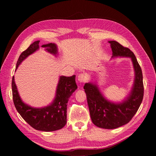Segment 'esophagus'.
Segmentation results:
<instances>
[{"mask_svg":"<svg viewBox=\"0 0 156 156\" xmlns=\"http://www.w3.org/2000/svg\"><path fill=\"white\" fill-rule=\"evenodd\" d=\"M78 81L80 83H85L87 81V78L84 74H80L78 75Z\"/></svg>","mask_w":156,"mask_h":156,"instance_id":"34e87169","label":"esophagus"}]
</instances>
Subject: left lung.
<instances>
[{"instance_id": "8db88e82", "label": "left lung", "mask_w": 156, "mask_h": 156, "mask_svg": "<svg viewBox=\"0 0 156 156\" xmlns=\"http://www.w3.org/2000/svg\"><path fill=\"white\" fill-rule=\"evenodd\" d=\"M108 42L112 56H129L133 61L135 79L131 94L124 102L116 104L106 100L96 84L86 83L84 89L93 124L101 128L115 129L128 123L138 111L143 99L144 85L142 70L133 52L116 41Z\"/></svg>"}]
</instances>
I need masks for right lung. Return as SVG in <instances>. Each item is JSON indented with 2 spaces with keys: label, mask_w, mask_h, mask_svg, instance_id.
I'll return each instance as SVG.
<instances>
[{
  "label": "right lung",
  "mask_w": 156,
  "mask_h": 156,
  "mask_svg": "<svg viewBox=\"0 0 156 156\" xmlns=\"http://www.w3.org/2000/svg\"><path fill=\"white\" fill-rule=\"evenodd\" d=\"M39 42L34 41L20 55L16 64V69L23 60L39 49ZM41 47L52 54L57 53V47L54 44H44ZM12 88L14 105L23 119L36 130L53 131L62 129L66 124L67 103L77 86L75 83V75L61 76L53 103L49 106L41 108H32L22 101L14 82V77L12 78Z\"/></svg>",
  "instance_id": "right-lung-1"
}]
</instances>
